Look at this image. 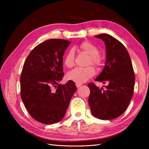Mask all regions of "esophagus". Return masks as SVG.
Instances as JSON below:
<instances>
[{
  "instance_id": "obj_1",
  "label": "esophagus",
  "mask_w": 149,
  "mask_h": 149,
  "mask_svg": "<svg viewBox=\"0 0 149 149\" xmlns=\"http://www.w3.org/2000/svg\"><path fill=\"white\" fill-rule=\"evenodd\" d=\"M81 85H82L81 84H79V83H76V87H77V88H79Z\"/></svg>"
}]
</instances>
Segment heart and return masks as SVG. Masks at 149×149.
Masks as SVG:
<instances>
[{"mask_svg": "<svg viewBox=\"0 0 149 149\" xmlns=\"http://www.w3.org/2000/svg\"><path fill=\"white\" fill-rule=\"evenodd\" d=\"M79 48L90 56L89 64L92 63L96 66H100L102 65V58L98 54L99 49L95 45L90 42H84L80 44ZM74 52L73 49H70L67 52L64 58V65L68 68H71L74 65ZM94 74L95 70L93 66L77 67L68 73L67 78L70 80L79 84L87 81Z\"/></svg>", "mask_w": 149, "mask_h": 149, "instance_id": "obj_1", "label": "heart"}]
</instances>
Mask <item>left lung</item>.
Wrapping results in <instances>:
<instances>
[{"label": "left lung", "mask_w": 149, "mask_h": 149, "mask_svg": "<svg viewBox=\"0 0 149 149\" xmlns=\"http://www.w3.org/2000/svg\"><path fill=\"white\" fill-rule=\"evenodd\" d=\"M95 37L104 42L106 60L102 72L94 80L108 85L104 90L89 83L88 104L95 118L111 120L123 114L129 106L133 96L135 75L130 55L123 43L108 34Z\"/></svg>", "instance_id": "1"}]
</instances>
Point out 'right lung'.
I'll list each match as a JSON object with an SVG mask.
<instances>
[{
    "instance_id": "right-lung-1",
    "label": "right lung",
    "mask_w": 149,
    "mask_h": 149,
    "mask_svg": "<svg viewBox=\"0 0 149 149\" xmlns=\"http://www.w3.org/2000/svg\"><path fill=\"white\" fill-rule=\"evenodd\" d=\"M70 42L50 39L35 47L26 58L20 76L22 101L32 118L39 123H58L65 115L75 83L60 82L64 76L63 56Z\"/></svg>"
}]
</instances>
